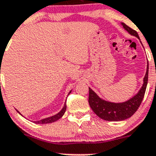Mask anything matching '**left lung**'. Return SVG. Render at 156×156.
Here are the masks:
<instances>
[{
    "mask_svg": "<svg viewBox=\"0 0 156 156\" xmlns=\"http://www.w3.org/2000/svg\"><path fill=\"white\" fill-rule=\"evenodd\" d=\"M122 27L131 35L139 38L137 33L125 23H122ZM148 77V66L144 77V83L138 93L134 97L122 103H112L101 99L93 90L89 88V98L88 102L90 108L99 118L107 121H122L128 119L133 115L138 109L141 104L145 93Z\"/></svg>",
    "mask_w": 156,
    "mask_h": 156,
    "instance_id": "obj_1",
    "label": "left lung"
}]
</instances>
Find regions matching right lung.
I'll list each match as a JSON object with an SVG mask.
<instances>
[{"mask_svg": "<svg viewBox=\"0 0 156 156\" xmlns=\"http://www.w3.org/2000/svg\"><path fill=\"white\" fill-rule=\"evenodd\" d=\"M70 93H71V91L69 93V94ZM66 110V103H65L64 107L62 108V109L59 112L58 114L53 115V116L48 117V118H46V119H43L40 121H35L34 122H35V123H37V124H45V123H50V122H55V121H57L58 119H60L61 117H62V115H64ZM18 112L19 113V111H18Z\"/></svg>", "mask_w": 156, "mask_h": 156, "instance_id": "right-lung-1", "label": "right lung"}]
</instances>
